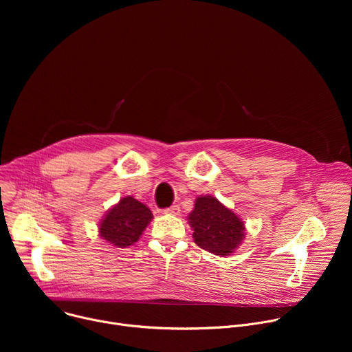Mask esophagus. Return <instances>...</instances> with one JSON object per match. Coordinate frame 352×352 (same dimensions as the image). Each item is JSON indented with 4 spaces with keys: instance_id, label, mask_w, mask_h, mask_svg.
<instances>
[{
    "instance_id": "34e87169",
    "label": "esophagus",
    "mask_w": 352,
    "mask_h": 352,
    "mask_svg": "<svg viewBox=\"0 0 352 352\" xmlns=\"http://www.w3.org/2000/svg\"><path fill=\"white\" fill-rule=\"evenodd\" d=\"M164 213H166V214H171V216H178V214L181 213V208H179L178 205H174V206H171V208H167V209L164 210Z\"/></svg>"
}]
</instances>
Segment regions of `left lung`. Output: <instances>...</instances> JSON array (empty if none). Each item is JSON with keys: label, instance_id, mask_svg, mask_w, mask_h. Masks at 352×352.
Masks as SVG:
<instances>
[{"label": "left lung", "instance_id": "1", "mask_svg": "<svg viewBox=\"0 0 352 352\" xmlns=\"http://www.w3.org/2000/svg\"><path fill=\"white\" fill-rule=\"evenodd\" d=\"M188 220L195 243L219 256L231 255L245 235L241 219L213 196H199Z\"/></svg>", "mask_w": 352, "mask_h": 352}]
</instances>
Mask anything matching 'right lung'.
<instances>
[{"mask_svg":"<svg viewBox=\"0 0 352 352\" xmlns=\"http://www.w3.org/2000/svg\"><path fill=\"white\" fill-rule=\"evenodd\" d=\"M152 212L132 196L122 197L100 223V236L116 248L133 245L150 220Z\"/></svg>","mask_w":352,"mask_h":352,"instance_id":"add662e5","label":"right lung"}]
</instances>
